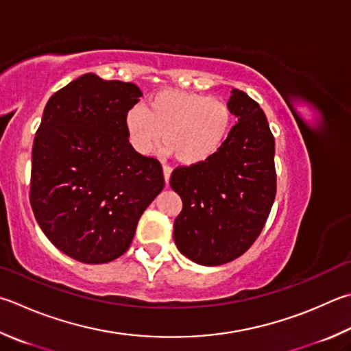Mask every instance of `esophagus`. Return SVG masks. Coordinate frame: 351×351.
Returning a JSON list of instances; mask_svg holds the SVG:
<instances>
[{"mask_svg": "<svg viewBox=\"0 0 351 351\" xmlns=\"http://www.w3.org/2000/svg\"><path fill=\"white\" fill-rule=\"evenodd\" d=\"M171 169L170 165H162V171H164V180H165V184H169V180H170V175H171Z\"/></svg>", "mask_w": 351, "mask_h": 351, "instance_id": "1", "label": "esophagus"}]
</instances>
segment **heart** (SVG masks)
I'll list each match as a JSON object with an SVG mask.
<instances>
[{
    "instance_id": "1",
    "label": "heart",
    "mask_w": 351,
    "mask_h": 351,
    "mask_svg": "<svg viewBox=\"0 0 351 351\" xmlns=\"http://www.w3.org/2000/svg\"><path fill=\"white\" fill-rule=\"evenodd\" d=\"M232 110L224 99L201 93L162 90L144 107L125 114V130L133 149L152 155L164 143L186 165L206 162L218 152L232 129Z\"/></svg>"
}]
</instances>
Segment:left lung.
I'll use <instances>...</instances> for the list:
<instances>
[{
	"instance_id": "8db88e82",
	"label": "left lung",
	"mask_w": 351,
	"mask_h": 351,
	"mask_svg": "<svg viewBox=\"0 0 351 351\" xmlns=\"http://www.w3.org/2000/svg\"><path fill=\"white\" fill-rule=\"evenodd\" d=\"M238 124L206 162L178 167L170 186L182 210L173 224L175 244L201 265H222L248 250L276 196L275 139L256 101L238 88L228 99Z\"/></svg>"
}]
</instances>
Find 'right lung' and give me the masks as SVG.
Instances as JSON below:
<instances>
[{
    "mask_svg": "<svg viewBox=\"0 0 351 351\" xmlns=\"http://www.w3.org/2000/svg\"><path fill=\"white\" fill-rule=\"evenodd\" d=\"M141 97L132 82L86 73L44 107L32 150V210L49 241L80 263L124 254L164 189L161 164L127 136L125 114Z\"/></svg>",
    "mask_w": 351,
    "mask_h": 351,
    "instance_id": "add662e5",
    "label": "right lung"
}]
</instances>
